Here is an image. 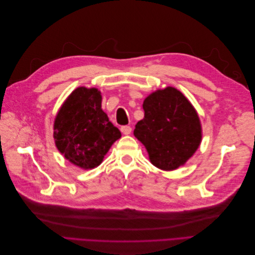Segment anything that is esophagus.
Returning a JSON list of instances; mask_svg holds the SVG:
<instances>
[{"mask_svg":"<svg viewBox=\"0 0 255 255\" xmlns=\"http://www.w3.org/2000/svg\"><path fill=\"white\" fill-rule=\"evenodd\" d=\"M121 132H122V134H125V135H128V134H130V132H132V128H130L129 126H123V127H121Z\"/></svg>","mask_w":255,"mask_h":255,"instance_id":"esophagus-1","label":"esophagus"}]
</instances>
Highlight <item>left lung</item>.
Returning a JSON list of instances; mask_svg holds the SVG:
<instances>
[{
    "instance_id": "left-lung-1",
    "label": "left lung",
    "mask_w": 255,
    "mask_h": 255,
    "mask_svg": "<svg viewBox=\"0 0 255 255\" xmlns=\"http://www.w3.org/2000/svg\"><path fill=\"white\" fill-rule=\"evenodd\" d=\"M144 118L134 135L161 170H174L186 163L201 142L198 114L182 92L173 87L153 92L143 101Z\"/></svg>"
}]
</instances>
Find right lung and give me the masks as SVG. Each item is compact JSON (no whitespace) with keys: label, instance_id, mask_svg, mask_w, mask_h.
Here are the masks:
<instances>
[{"label":"right lung","instance_id":"add662e5","mask_svg":"<svg viewBox=\"0 0 255 255\" xmlns=\"http://www.w3.org/2000/svg\"><path fill=\"white\" fill-rule=\"evenodd\" d=\"M102 97L96 88L79 87L59 110L54 122L57 149L72 164L92 169L102 163L120 130L101 109Z\"/></svg>","mask_w":255,"mask_h":255}]
</instances>
